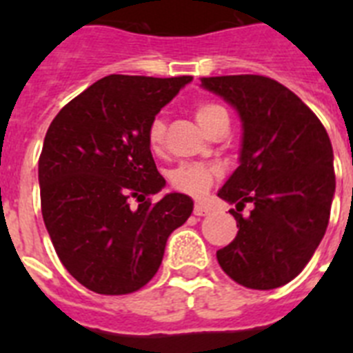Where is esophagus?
Returning a JSON list of instances; mask_svg holds the SVG:
<instances>
[{
	"label": "esophagus",
	"mask_w": 353,
	"mask_h": 353,
	"mask_svg": "<svg viewBox=\"0 0 353 353\" xmlns=\"http://www.w3.org/2000/svg\"><path fill=\"white\" fill-rule=\"evenodd\" d=\"M208 212H210V208H208L205 203H199L198 201V203L194 205V215H207Z\"/></svg>",
	"instance_id": "esophagus-1"
}]
</instances>
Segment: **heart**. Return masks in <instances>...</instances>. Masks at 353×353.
<instances>
[{"label":"heart","instance_id":"b5f03b06","mask_svg":"<svg viewBox=\"0 0 353 353\" xmlns=\"http://www.w3.org/2000/svg\"><path fill=\"white\" fill-rule=\"evenodd\" d=\"M223 113H226V109L219 104H214V102H201V104L196 105L194 111L196 120H198V123L205 132L210 129L215 118ZM164 132H166L164 121H152V125L148 129V145L154 152L161 150L162 141H164ZM215 173H217L215 168L203 164V162H183L180 166L173 168L168 176H170V182L174 189L187 192V194L201 196L210 189Z\"/></svg>","mask_w":353,"mask_h":353}]
</instances>
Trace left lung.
Here are the masks:
<instances>
[{"instance_id":"obj_1","label":"left lung","mask_w":353,"mask_h":353,"mask_svg":"<svg viewBox=\"0 0 353 353\" xmlns=\"http://www.w3.org/2000/svg\"><path fill=\"white\" fill-rule=\"evenodd\" d=\"M242 121L239 168L217 196L235 203L239 233L217 251L245 288L272 290L302 272L325 235L336 191L334 154L322 121L293 92L263 76L203 77ZM248 203L249 216L239 212Z\"/></svg>"}]
</instances>
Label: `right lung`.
<instances>
[{
	"instance_id": "obj_1",
	"label": "right lung",
	"mask_w": 353,
	"mask_h": 353,
	"mask_svg": "<svg viewBox=\"0 0 353 353\" xmlns=\"http://www.w3.org/2000/svg\"><path fill=\"white\" fill-rule=\"evenodd\" d=\"M191 76L102 77L72 99L49 125L39 161L42 217L72 277L102 295L145 286L171 233L192 214L182 192L157 194L148 129ZM130 197L140 201L130 208Z\"/></svg>"
}]
</instances>
